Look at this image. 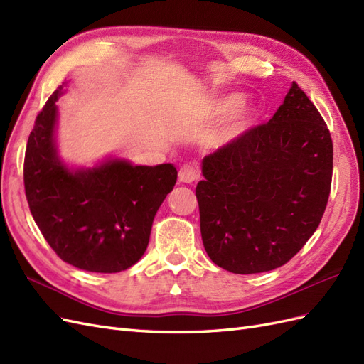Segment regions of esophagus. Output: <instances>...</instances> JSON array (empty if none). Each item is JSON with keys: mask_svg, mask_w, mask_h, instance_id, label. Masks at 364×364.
Instances as JSON below:
<instances>
[{"mask_svg": "<svg viewBox=\"0 0 364 364\" xmlns=\"http://www.w3.org/2000/svg\"><path fill=\"white\" fill-rule=\"evenodd\" d=\"M198 178H200V172H198V169L195 168V166H192V164H184V166H181V169H180V172H178V180H180L181 183L191 184V183L196 181Z\"/></svg>", "mask_w": 364, "mask_h": 364, "instance_id": "1", "label": "esophagus"}]
</instances>
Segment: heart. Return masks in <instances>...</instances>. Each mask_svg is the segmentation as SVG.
Returning a JSON list of instances; mask_svg holds the SVG:
<instances>
[{"label":"heart","mask_w":364,"mask_h":364,"mask_svg":"<svg viewBox=\"0 0 364 364\" xmlns=\"http://www.w3.org/2000/svg\"><path fill=\"white\" fill-rule=\"evenodd\" d=\"M242 92H230L212 99L203 111V119L215 122L225 117L221 131L218 134L220 143H230L252 129L259 119V108L252 102H244Z\"/></svg>","instance_id":"obj_1"}]
</instances>
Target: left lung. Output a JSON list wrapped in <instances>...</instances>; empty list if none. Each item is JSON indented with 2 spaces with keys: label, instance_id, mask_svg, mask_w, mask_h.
<instances>
[{
  "label": "left lung",
  "instance_id": "8db88e82",
  "mask_svg": "<svg viewBox=\"0 0 364 364\" xmlns=\"http://www.w3.org/2000/svg\"><path fill=\"white\" fill-rule=\"evenodd\" d=\"M196 186L207 255L227 272L282 267L321 221L332 180L325 120L296 82L265 124L201 161Z\"/></svg>",
  "mask_w": 364,
  "mask_h": 364
}]
</instances>
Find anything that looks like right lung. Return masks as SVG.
Masks as SVG:
<instances>
[{"mask_svg":"<svg viewBox=\"0 0 364 364\" xmlns=\"http://www.w3.org/2000/svg\"><path fill=\"white\" fill-rule=\"evenodd\" d=\"M62 84L38 114L24 159L30 212L62 261L92 273H119L148 248L152 223L176 183L171 163L134 166L105 159L92 168H70L56 146Z\"/></svg>","mask_w":364,"mask_h":364,"instance_id":"1","label":"right lung"}]
</instances>
